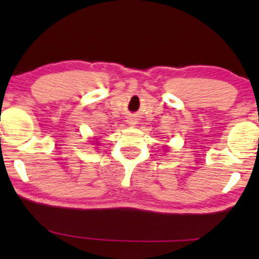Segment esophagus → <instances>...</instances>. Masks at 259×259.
I'll return each instance as SVG.
<instances>
[{
	"label": "esophagus",
	"instance_id": "1",
	"mask_svg": "<svg viewBox=\"0 0 259 259\" xmlns=\"http://www.w3.org/2000/svg\"><path fill=\"white\" fill-rule=\"evenodd\" d=\"M127 121H129V124H130V125H133V126L135 125V124H136V123H135L136 120H134V119H129V120H127Z\"/></svg>",
	"mask_w": 259,
	"mask_h": 259
}]
</instances>
